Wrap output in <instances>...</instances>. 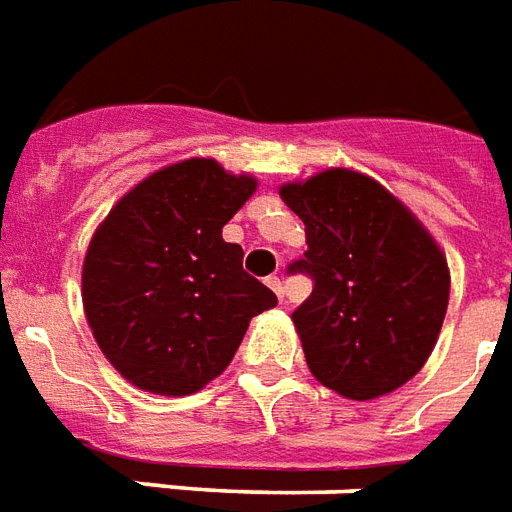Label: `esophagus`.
I'll return each mask as SVG.
<instances>
[{
    "label": "esophagus",
    "mask_w": 512,
    "mask_h": 512,
    "mask_svg": "<svg viewBox=\"0 0 512 512\" xmlns=\"http://www.w3.org/2000/svg\"><path fill=\"white\" fill-rule=\"evenodd\" d=\"M266 285L271 287V290H274L276 295H279V301H282V298H285V287H282V279H279V276H268V279H266Z\"/></svg>",
    "instance_id": "esophagus-1"
}]
</instances>
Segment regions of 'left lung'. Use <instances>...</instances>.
<instances>
[{
	"mask_svg": "<svg viewBox=\"0 0 512 512\" xmlns=\"http://www.w3.org/2000/svg\"><path fill=\"white\" fill-rule=\"evenodd\" d=\"M279 195L306 225L290 271L314 279L293 312L306 366L344 399L369 401L429 361L448 312L450 268L437 238L366 173L328 168Z\"/></svg>",
	"mask_w": 512,
	"mask_h": 512,
	"instance_id": "left-lung-1",
	"label": "left lung"
}]
</instances>
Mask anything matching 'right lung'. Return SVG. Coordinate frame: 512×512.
<instances>
[{"label": "right lung", "instance_id": "1", "mask_svg": "<svg viewBox=\"0 0 512 512\" xmlns=\"http://www.w3.org/2000/svg\"><path fill=\"white\" fill-rule=\"evenodd\" d=\"M257 179L211 157L154 170L94 230L81 271L86 323L135 388L189 396L225 372L249 320L276 295L244 271L222 227Z\"/></svg>", "mask_w": 512, "mask_h": 512}]
</instances>
